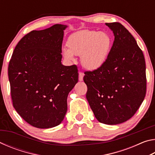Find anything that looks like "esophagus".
<instances>
[{
    "mask_svg": "<svg viewBox=\"0 0 155 155\" xmlns=\"http://www.w3.org/2000/svg\"><path fill=\"white\" fill-rule=\"evenodd\" d=\"M84 77V74L82 72H79L78 73V79H79L80 81H83V78Z\"/></svg>",
    "mask_w": 155,
    "mask_h": 155,
    "instance_id": "esophagus-1",
    "label": "esophagus"
}]
</instances>
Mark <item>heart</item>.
I'll use <instances>...</instances> for the list:
<instances>
[{
	"instance_id": "b5f03b06",
	"label": "heart",
	"mask_w": 155,
	"mask_h": 155,
	"mask_svg": "<svg viewBox=\"0 0 155 155\" xmlns=\"http://www.w3.org/2000/svg\"><path fill=\"white\" fill-rule=\"evenodd\" d=\"M68 48L63 49L64 57L74 60V54L81 55V63L85 68L96 70L104 64L111 48V41L104 32L83 30L75 33L68 39Z\"/></svg>"
}]
</instances>
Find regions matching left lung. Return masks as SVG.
<instances>
[{
    "instance_id": "1",
    "label": "left lung",
    "mask_w": 155,
    "mask_h": 155,
    "mask_svg": "<svg viewBox=\"0 0 155 155\" xmlns=\"http://www.w3.org/2000/svg\"><path fill=\"white\" fill-rule=\"evenodd\" d=\"M114 32L113 46L104 64L85 71L86 98L96 118L117 124L132 117L146 93V63L133 36L120 22L106 23Z\"/></svg>"
}]
</instances>
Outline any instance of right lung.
I'll list each match as a JSON object with an SVG mask.
<instances>
[{"instance_id": "obj_1", "label": "right lung", "mask_w": 155, "mask_h": 155, "mask_svg": "<svg viewBox=\"0 0 155 155\" xmlns=\"http://www.w3.org/2000/svg\"><path fill=\"white\" fill-rule=\"evenodd\" d=\"M65 28L57 24L31 31L19 41L9 61L13 106L26 122L39 128L61 124L68 94L78 82L77 65L61 62Z\"/></svg>"}]
</instances>
